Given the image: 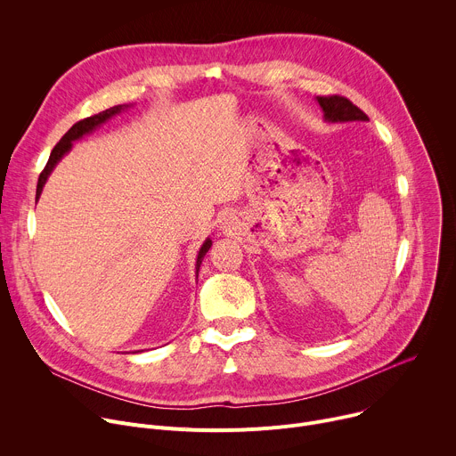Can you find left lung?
<instances>
[{"label":"left lung","mask_w":456,"mask_h":456,"mask_svg":"<svg viewBox=\"0 0 456 456\" xmlns=\"http://www.w3.org/2000/svg\"><path fill=\"white\" fill-rule=\"evenodd\" d=\"M322 110V118L329 124H343V122H366L370 120L364 111H361L354 102L346 97L332 95V97H315Z\"/></svg>","instance_id":"obj_1"}]
</instances>
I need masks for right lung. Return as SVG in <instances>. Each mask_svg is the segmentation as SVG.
Here are the masks:
<instances>
[{
  "label": "right lung",
  "instance_id": "1",
  "mask_svg": "<svg viewBox=\"0 0 456 456\" xmlns=\"http://www.w3.org/2000/svg\"><path fill=\"white\" fill-rule=\"evenodd\" d=\"M127 108H129V104H118V106H113V108H110V110H104V111H101V113H97V115H94V117L83 118V120L76 122V124L69 129V132L62 135V139H61V141L55 144V148L52 150L50 159H48V162H46V166H45L43 173L39 175V180H37V191H36V202H37V200H39V197H41L43 187H45V183H46V180H48L50 173H52V171H53V167L61 162V159H62L64 155L72 151L74 142H76V141H79V139H83L85 135H88V134L95 132V129H97V127H101L106 120H110L111 117H115V115L122 113V111H124V110H127ZM211 245H213V240H211V238H206V241L202 243V247H200V250H199V256H197V265H194V269H197V278H199V271H200V265H202V259H204V256L208 254V250L211 248Z\"/></svg>",
  "mask_w": 456,
  "mask_h": 456
}]
</instances>
